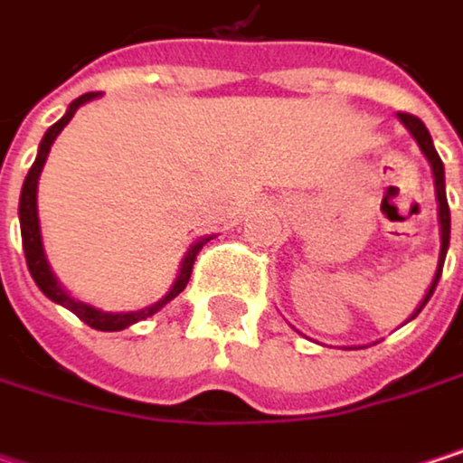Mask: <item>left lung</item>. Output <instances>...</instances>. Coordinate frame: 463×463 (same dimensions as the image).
Listing matches in <instances>:
<instances>
[{
  "label": "left lung",
  "instance_id": "1",
  "mask_svg": "<svg viewBox=\"0 0 463 463\" xmlns=\"http://www.w3.org/2000/svg\"><path fill=\"white\" fill-rule=\"evenodd\" d=\"M397 118H400L402 126L413 134V139L418 141L420 152L426 155V160H429V165H431V174H434V193H437V217H439V262H437V273H434V279H431V287L426 289V298L420 300L416 314L411 317V319H416L418 314H420V308H423V306L429 303V298L434 295V287H437V281H439V276H442V262H445L448 243H450V209H448V198H445V165H442V160H439V155H437V149H434V144H431V137H429L426 126L418 120L416 115H408V112H400Z\"/></svg>",
  "mask_w": 463,
  "mask_h": 463
}]
</instances>
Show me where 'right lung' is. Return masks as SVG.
<instances>
[{
  "mask_svg": "<svg viewBox=\"0 0 463 463\" xmlns=\"http://www.w3.org/2000/svg\"><path fill=\"white\" fill-rule=\"evenodd\" d=\"M96 96H99V93H82L80 99H74V101L69 104L66 115H63L58 123H52V126L47 128V134L43 137V141H40L37 160H34V165L29 168L26 182H24V190H21L18 217H21V238H24V254H26L29 273H32L34 284L45 292V298H50V300H52V303H58V306H63V308H69L74 317H80L82 322L88 324V326H93V329H101V332H120V329H126V326H131V324H137L141 322V319H146V317H152V314H157L165 303H171V300H174L184 287H187L190 273H193V265H195V257H198V251L203 249V243H206L209 238H201V241H195V243L187 249V254H184V260H182V268H179V276H176L174 287L165 292V298H160L157 303H152V306H146V308H141V311H128V314H107V311H99V308H93V306H88V303L74 300V298H71V295L58 284L55 273H52V270H50V265H47L45 249H43L40 214H37V182H40V174H43L47 152H50V146H52L55 137H58V134L63 131V126L74 118V112H77L82 104L93 101Z\"/></svg>",
  "mask_w": 463,
  "mask_h": 463,
  "instance_id": "obj_1",
  "label": "right lung"
}]
</instances>
